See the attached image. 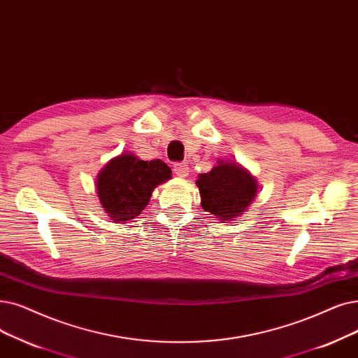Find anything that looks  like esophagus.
Segmentation results:
<instances>
[{"mask_svg":"<svg viewBox=\"0 0 358 358\" xmlns=\"http://www.w3.org/2000/svg\"><path fill=\"white\" fill-rule=\"evenodd\" d=\"M174 173L178 177H185V176H187V173H189V165L185 164V162L174 164Z\"/></svg>","mask_w":358,"mask_h":358,"instance_id":"1","label":"esophagus"}]
</instances>
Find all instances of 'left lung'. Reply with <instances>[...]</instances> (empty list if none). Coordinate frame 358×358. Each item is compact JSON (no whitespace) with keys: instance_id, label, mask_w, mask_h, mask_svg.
<instances>
[{"instance_id":"left-lung-1","label":"left lung","mask_w":358,"mask_h":358,"mask_svg":"<svg viewBox=\"0 0 358 358\" xmlns=\"http://www.w3.org/2000/svg\"><path fill=\"white\" fill-rule=\"evenodd\" d=\"M201 208L221 221L241 215L256 197V180L236 164H220L196 181Z\"/></svg>"}]
</instances>
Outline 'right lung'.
I'll use <instances>...</instances> for the list:
<instances>
[{"label":"right lung","mask_w":358,"mask_h":358,"mask_svg":"<svg viewBox=\"0 0 358 358\" xmlns=\"http://www.w3.org/2000/svg\"><path fill=\"white\" fill-rule=\"evenodd\" d=\"M169 178L171 168L161 159L142 161L134 155H121L108 162L98 177L101 206L114 221L133 220L149 203L153 189Z\"/></svg>","instance_id":"right-lung-1"}]
</instances>
